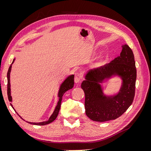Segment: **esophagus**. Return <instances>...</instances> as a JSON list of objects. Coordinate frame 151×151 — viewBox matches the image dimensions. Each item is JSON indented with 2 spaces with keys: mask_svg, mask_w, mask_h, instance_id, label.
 Instances as JSON below:
<instances>
[{
  "mask_svg": "<svg viewBox=\"0 0 151 151\" xmlns=\"http://www.w3.org/2000/svg\"><path fill=\"white\" fill-rule=\"evenodd\" d=\"M82 74L79 72H77L75 74V77H74V81L76 83H78L81 81V80L82 79Z\"/></svg>",
  "mask_w": 151,
  "mask_h": 151,
  "instance_id": "esophagus-1",
  "label": "esophagus"
}]
</instances>
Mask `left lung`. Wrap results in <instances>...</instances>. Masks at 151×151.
I'll return each mask as SVG.
<instances>
[{"instance_id":"1","label":"left lung","mask_w":151,"mask_h":151,"mask_svg":"<svg viewBox=\"0 0 151 151\" xmlns=\"http://www.w3.org/2000/svg\"><path fill=\"white\" fill-rule=\"evenodd\" d=\"M122 47L120 56L104 66L89 70L81 84L85 94L86 114L93 121L115 120L127 111L134 101L137 78L134 55L127 45ZM113 75L120 76L122 85L117 95L106 97L100 83Z\"/></svg>"}]
</instances>
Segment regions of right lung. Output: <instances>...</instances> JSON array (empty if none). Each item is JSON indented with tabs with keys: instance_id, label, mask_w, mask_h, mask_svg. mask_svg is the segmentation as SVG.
I'll list each match as a JSON object with an SVG mask.
<instances>
[{
	"instance_id": "right-lung-1",
	"label": "right lung",
	"mask_w": 151,
	"mask_h": 151,
	"mask_svg": "<svg viewBox=\"0 0 151 151\" xmlns=\"http://www.w3.org/2000/svg\"><path fill=\"white\" fill-rule=\"evenodd\" d=\"M14 60H15V59H14L12 64L14 63ZM12 64L11 65L9 68V70H8V72H7V96H8L9 101L10 102L12 101V97L11 96V84H10V73H11V70ZM74 75H70V76H68V77H67L66 79L62 83V84L60 87V89H59V91H58V96L59 98V99H58L57 105V106L55 107V110H54L53 114L51 115V116L50 117L49 120L48 121L40 122V123H33V122H27L30 123V124L36 125H45L49 124V123H52V122H53L55 120L56 118L58 116V114L59 113V110H60L61 101H62V99L63 95L64 94V93L66 92L67 91L69 90V89H70L73 88V86H74ZM10 104L11 105V106L13 108L12 104L11 103H10ZM13 109H14V108H13ZM14 110H15V109H14Z\"/></svg>"
}]
</instances>
